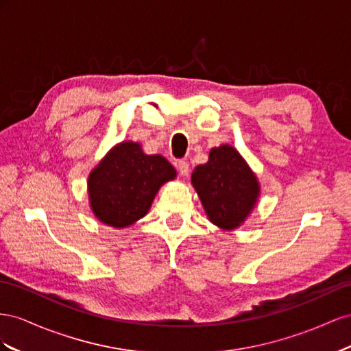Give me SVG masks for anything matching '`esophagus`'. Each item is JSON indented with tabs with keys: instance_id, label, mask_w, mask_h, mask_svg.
Returning a JSON list of instances; mask_svg holds the SVG:
<instances>
[{
	"instance_id": "1",
	"label": "esophagus",
	"mask_w": 351,
	"mask_h": 351,
	"mask_svg": "<svg viewBox=\"0 0 351 351\" xmlns=\"http://www.w3.org/2000/svg\"><path fill=\"white\" fill-rule=\"evenodd\" d=\"M176 169H178V172L181 173L182 176H188V173H189V165L186 162H184V160H181V162L176 163Z\"/></svg>"
}]
</instances>
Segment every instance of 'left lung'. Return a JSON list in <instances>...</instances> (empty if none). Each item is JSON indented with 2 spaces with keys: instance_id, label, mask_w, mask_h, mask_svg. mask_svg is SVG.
<instances>
[{
  "instance_id": "left-lung-1",
  "label": "left lung",
  "mask_w": 351,
  "mask_h": 351,
  "mask_svg": "<svg viewBox=\"0 0 351 351\" xmlns=\"http://www.w3.org/2000/svg\"><path fill=\"white\" fill-rule=\"evenodd\" d=\"M191 184L210 222L225 231L244 223L260 195L253 170L228 144L210 149L208 162L194 169Z\"/></svg>"
}]
</instances>
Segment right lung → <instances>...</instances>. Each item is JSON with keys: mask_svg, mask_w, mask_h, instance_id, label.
Masks as SVG:
<instances>
[{"mask_svg": "<svg viewBox=\"0 0 351 351\" xmlns=\"http://www.w3.org/2000/svg\"><path fill=\"white\" fill-rule=\"evenodd\" d=\"M175 178V167L163 156H148L141 144L123 141L89 173V204L99 222L126 228L148 213L160 186Z\"/></svg>", "mask_w": 351, "mask_h": 351, "instance_id": "right-lung-1", "label": "right lung"}]
</instances>
